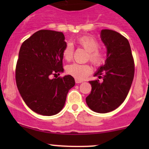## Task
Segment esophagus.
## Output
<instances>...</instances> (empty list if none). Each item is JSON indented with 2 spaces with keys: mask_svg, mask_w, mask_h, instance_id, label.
<instances>
[{
  "mask_svg": "<svg viewBox=\"0 0 149 149\" xmlns=\"http://www.w3.org/2000/svg\"><path fill=\"white\" fill-rule=\"evenodd\" d=\"M75 81H76V84H81V83H82V81H80V80H79V79H76V80H75Z\"/></svg>",
  "mask_w": 149,
  "mask_h": 149,
  "instance_id": "1",
  "label": "esophagus"
}]
</instances>
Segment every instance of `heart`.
Wrapping results in <instances>:
<instances>
[{"instance_id":"b5f03b06","label":"heart","mask_w":149,"mask_h":149,"mask_svg":"<svg viewBox=\"0 0 149 149\" xmlns=\"http://www.w3.org/2000/svg\"><path fill=\"white\" fill-rule=\"evenodd\" d=\"M76 42L88 52V59L96 65H100L104 61V53L98 49L99 43L97 40L91 36L84 35L79 37ZM73 54V47L70 43H67L63 51V55L66 61L71 60ZM66 71L68 74L80 80H83L91 72V66L87 64L72 63L66 67Z\"/></svg>"}]
</instances>
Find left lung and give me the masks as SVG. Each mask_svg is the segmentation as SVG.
Returning <instances> with one entry per match:
<instances>
[{"label": "left lung", "mask_w": 149, "mask_h": 149, "mask_svg": "<svg viewBox=\"0 0 149 149\" xmlns=\"http://www.w3.org/2000/svg\"><path fill=\"white\" fill-rule=\"evenodd\" d=\"M102 42L107 48L104 64L97 69L91 81V91L86 102L92 111L107 113L115 110L127 97L134 77V61L128 40L117 31L102 29Z\"/></svg>", "instance_id": "8db88e82"}]
</instances>
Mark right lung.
I'll return each mask as SVG.
<instances>
[{"mask_svg":"<svg viewBox=\"0 0 149 149\" xmlns=\"http://www.w3.org/2000/svg\"><path fill=\"white\" fill-rule=\"evenodd\" d=\"M66 45L63 32L40 30L22 43L16 68L21 97L37 114L52 116L61 112L69 90L74 86L70 75L49 79L63 72V51Z\"/></svg>","mask_w":149,"mask_h":149,"instance_id":"right-lung-1","label":"right lung"}]
</instances>
